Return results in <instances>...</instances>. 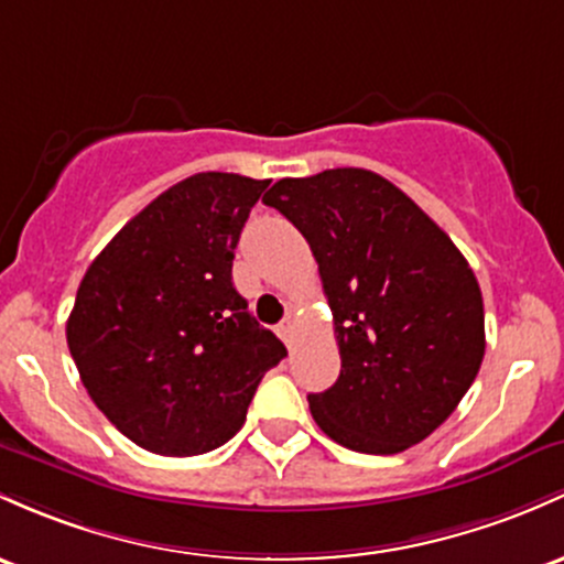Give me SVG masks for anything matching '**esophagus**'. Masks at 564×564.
<instances>
[{"label": "esophagus", "instance_id": "obj_1", "mask_svg": "<svg viewBox=\"0 0 564 564\" xmlns=\"http://www.w3.org/2000/svg\"><path fill=\"white\" fill-rule=\"evenodd\" d=\"M292 332H294V324H292V318L281 321V326H278V337H281L283 343H292Z\"/></svg>", "mask_w": 564, "mask_h": 564}]
</instances>
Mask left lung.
Returning a JSON list of instances; mask_svg holds the SVG:
<instances>
[{
    "mask_svg": "<svg viewBox=\"0 0 564 564\" xmlns=\"http://www.w3.org/2000/svg\"><path fill=\"white\" fill-rule=\"evenodd\" d=\"M305 235L339 348L313 420L343 447L395 455L431 436L485 358V305L466 257L380 173L281 178L262 197Z\"/></svg>",
    "mask_w": 564,
    "mask_h": 564,
    "instance_id": "1",
    "label": "left lung"
}]
</instances>
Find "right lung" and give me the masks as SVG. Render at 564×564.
<instances>
[{"instance_id":"add662e5","label":"right lung","mask_w":564,"mask_h":564,"mask_svg":"<svg viewBox=\"0 0 564 564\" xmlns=\"http://www.w3.org/2000/svg\"><path fill=\"white\" fill-rule=\"evenodd\" d=\"M268 178L195 173L93 259L66 343L93 404L154 455L230 442L286 348L232 286L235 246Z\"/></svg>"}]
</instances>
